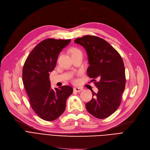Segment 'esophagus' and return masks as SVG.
Listing matches in <instances>:
<instances>
[{
	"label": "esophagus",
	"instance_id": "obj_1",
	"mask_svg": "<svg viewBox=\"0 0 150 150\" xmlns=\"http://www.w3.org/2000/svg\"><path fill=\"white\" fill-rule=\"evenodd\" d=\"M74 91H77V92H80V91H81L83 90V88H81V87H75V88H74Z\"/></svg>",
	"mask_w": 150,
	"mask_h": 150
}]
</instances>
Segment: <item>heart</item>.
I'll list each match as a JSON object with an SVG mask.
<instances>
[{"label":"heart","instance_id":"1","mask_svg":"<svg viewBox=\"0 0 150 150\" xmlns=\"http://www.w3.org/2000/svg\"><path fill=\"white\" fill-rule=\"evenodd\" d=\"M80 51H79V50L77 49L76 48H72L71 50H70V53L71 55H73L74 54H76V53H77V52H79Z\"/></svg>","mask_w":150,"mask_h":150}]
</instances>
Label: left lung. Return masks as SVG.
Wrapping results in <instances>:
<instances>
[{
	"label": "left lung",
	"instance_id": "obj_1",
	"mask_svg": "<svg viewBox=\"0 0 150 150\" xmlns=\"http://www.w3.org/2000/svg\"><path fill=\"white\" fill-rule=\"evenodd\" d=\"M86 51L89 67L87 73L98 89L93 91L91 100L85 104L93 116L104 119L115 112L122 101L126 84L125 69L122 57L109 42L96 36L85 35L74 40Z\"/></svg>",
	"mask_w": 150,
	"mask_h": 150
}]
</instances>
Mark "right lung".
<instances>
[{
    "mask_svg": "<svg viewBox=\"0 0 150 150\" xmlns=\"http://www.w3.org/2000/svg\"><path fill=\"white\" fill-rule=\"evenodd\" d=\"M71 40L49 38L31 51L23 69V81L32 109L42 120L51 122L65 111L67 98L73 88L68 85L52 89L50 73L54 69L60 52Z\"/></svg>",
    "mask_w": 150,
    "mask_h": 150,
    "instance_id": "obj_1",
    "label": "right lung"
}]
</instances>
